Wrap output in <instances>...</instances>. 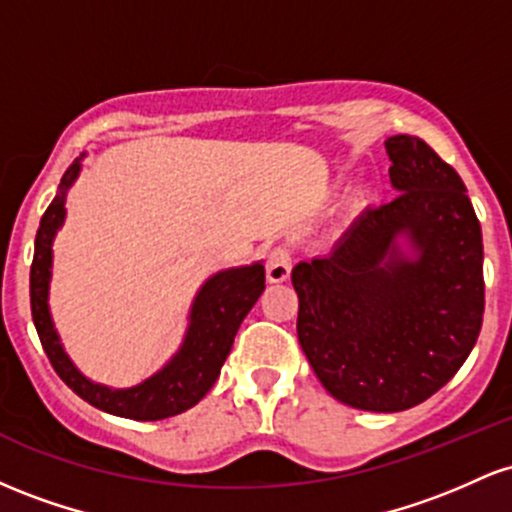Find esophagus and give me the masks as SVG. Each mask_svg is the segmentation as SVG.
Returning <instances> with one entry per match:
<instances>
[{
  "label": "esophagus",
  "instance_id": "esophagus-1",
  "mask_svg": "<svg viewBox=\"0 0 512 512\" xmlns=\"http://www.w3.org/2000/svg\"><path fill=\"white\" fill-rule=\"evenodd\" d=\"M291 276V250L284 245H276L267 257V281L281 284Z\"/></svg>",
  "mask_w": 512,
  "mask_h": 512
}]
</instances>
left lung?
I'll return each mask as SVG.
<instances>
[{
  "instance_id": "1",
  "label": "left lung",
  "mask_w": 512,
  "mask_h": 512,
  "mask_svg": "<svg viewBox=\"0 0 512 512\" xmlns=\"http://www.w3.org/2000/svg\"><path fill=\"white\" fill-rule=\"evenodd\" d=\"M399 195L366 209L332 255L293 267L298 342L325 390L363 411H404L467 361L484 320L481 226L457 170L424 139L385 142ZM420 250L407 261L394 238Z\"/></svg>"
}]
</instances>
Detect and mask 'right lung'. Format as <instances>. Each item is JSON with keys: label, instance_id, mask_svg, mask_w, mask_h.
I'll return each instance as SVG.
<instances>
[{"label": "right lung", "instance_id": "obj_1", "mask_svg": "<svg viewBox=\"0 0 512 512\" xmlns=\"http://www.w3.org/2000/svg\"><path fill=\"white\" fill-rule=\"evenodd\" d=\"M79 173V161H74L62 175V185L50 207L45 209L40 228L35 233V252L31 264V313L40 344L48 354L55 373L64 380L69 390H74L84 402L108 414L125 416L134 421H158L180 411L195 407V404L211 390L219 378L223 361L231 351L233 339L250 313L252 305L264 291V267L228 269L204 284L199 291L195 308H192V325L187 330L185 344L178 356L168 363L161 373L149 378L146 383L129 387V390H110L86 380L72 366L67 354L62 351L55 327L48 313V281L52 262V236L64 219V192L72 185Z\"/></svg>", "mask_w": 512, "mask_h": 512}]
</instances>
